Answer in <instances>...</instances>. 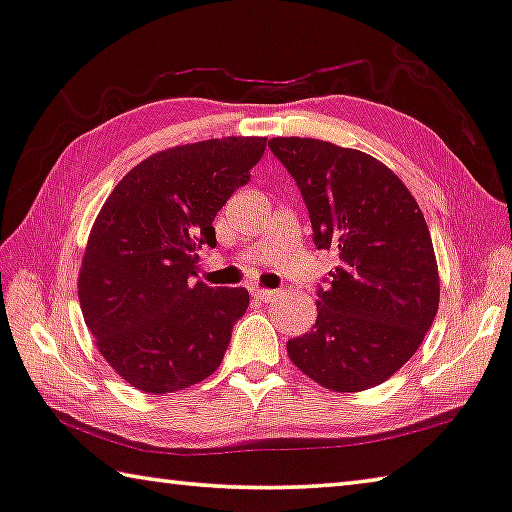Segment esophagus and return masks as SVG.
Listing matches in <instances>:
<instances>
[{"mask_svg":"<svg viewBox=\"0 0 512 512\" xmlns=\"http://www.w3.org/2000/svg\"><path fill=\"white\" fill-rule=\"evenodd\" d=\"M250 296L253 298H257V300H262V302H268V300H273L277 293L275 291H271V289H262V287H250Z\"/></svg>","mask_w":512,"mask_h":512,"instance_id":"esophagus-1","label":"esophagus"}]
</instances>
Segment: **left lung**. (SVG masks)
Segmentation results:
<instances>
[{
	"label": "left lung",
	"instance_id": "left-lung-1",
	"mask_svg": "<svg viewBox=\"0 0 512 512\" xmlns=\"http://www.w3.org/2000/svg\"><path fill=\"white\" fill-rule=\"evenodd\" d=\"M268 146L300 187L316 246L339 255L318 293L316 325L287 343L289 359L329 391H368L413 357L438 314L427 221L402 180L368 153L314 137Z\"/></svg>",
	"mask_w": 512,
	"mask_h": 512
}]
</instances>
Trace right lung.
<instances>
[{
  "label": "right lung",
  "instance_id": "add662e5",
  "mask_svg": "<svg viewBox=\"0 0 512 512\" xmlns=\"http://www.w3.org/2000/svg\"><path fill=\"white\" fill-rule=\"evenodd\" d=\"M266 137L171 146L126 173L92 223L79 271L85 325L101 357L142 393L198 384L221 366L244 287L194 282L212 221L262 160Z\"/></svg>",
  "mask_w": 512,
  "mask_h": 512
}]
</instances>
